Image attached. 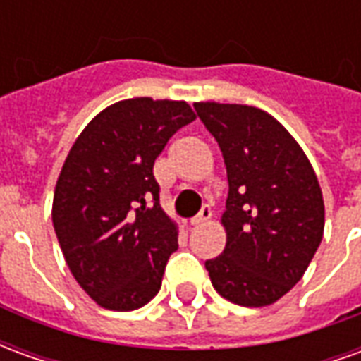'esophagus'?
I'll list each match as a JSON object with an SVG mask.
<instances>
[{"mask_svg": "<svg viewBox=\"0 0 361 361\" xmlns=\"http://www.w3.org/2000/svg\"><path fill=\"white\" fill-rule=\"evenodd\" d=\"M212 216V211L209 209V207H203L201 209V212L197 214V216H193L191 219V226H201V224H204V222H209Z\"/></svg>", "mask_w": 361, "mask_h": 361, "instance_id": "1", "label": "esophagus"}]
</instances>
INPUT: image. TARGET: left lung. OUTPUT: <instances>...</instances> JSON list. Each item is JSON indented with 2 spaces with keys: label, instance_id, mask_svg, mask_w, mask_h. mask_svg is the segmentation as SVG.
Instances as JSON below:
<instances>
[{
  "label": "left lung",
  "instance_id": "1",
  "mask_svg": "<svg viewBox=\"0 0 361 361\" xmlns=\"http://www.w3.org/2000/svg\"><path fill=\"white\" fill-rule=\"evenodd\" d=\"M228 173L222 255L209 259L214 290L243 307L288 294L323 240L325 203L315 170L288 129L245 104L195 102Z\"/></svg>",
  "mask_w": 361,
  "mask_h": 361
}]
</instances>
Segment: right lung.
<instances>
[{
  "mask_svg": "<svg viewBox=\"0 0 361 361\" xmlns=\"http://www.w3.org/2000/svg\"><path fill=\"white\" fill-rule=\"evenodd\" d=\"M195 118L185 100H119L90 119L67 154L54 230L73 279L104 310H139L162 286L178 224L160 207L152 168Z\"/></svg>",
  "mask_w": 361,
  "mask_h": 361,
  "instance_id": "obj_1",
  "label": "right lung"
}]
</instances>
